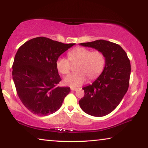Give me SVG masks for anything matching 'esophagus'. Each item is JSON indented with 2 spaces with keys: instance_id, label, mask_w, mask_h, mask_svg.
<instances>
[{
  "instance_id": "34e87169",
  "label": "esophagus",
  "mask_w": 148,
  "mask_h": 148,
  "mask_svg": "<svg viewBox=\"0 0 148 148\" xmlns=\"http://www.w3.org/2000/svg\"><path fill=\"white\" fill-rule=\"evenodd\" d=\"M71 90L72 91H77V88H74V87H71Z\"/></svg>"
}]
</instances>
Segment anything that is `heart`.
Returning a JSON list of instances; mask_svg holds the SVG:
<instances>
[{
    "label": "heart",
    "instance_id": "obj_1",
    "mask_svg": "<svg viewBox=\"0 0 148 148\" xmlns=\"http://www.w3.org/2000/svg\"><path fill=\"white\" fill-rule=\"evenodd\" d=\"M69 59L59 57L56 61L57 71L62 74L71 71L72 64L77 63V72L68 75L64 78V84L72 87L82 86L86 80V76L90 79L97 78L104 69L106 57L102 51H92L84 47H76L68 53Z\"/></svg>",
    "mask_w": 148,
    "mask_h": 148
}]
</instances>
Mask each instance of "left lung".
Masks as SVG:
<instances>
[{"label": "left lung", "mask_w": 148, "mask_h": 148, "mask_svg": "<svg viewBox=\"0 0 148 148\" xmlns=\"http://www.w3.org/2000/svg\"><path fill=\"white\" fill-rule=\"evenodd\" d=\"M102 51L106 57L103 72L91 85L83 88L79 104L84 112L95 117L108 115L118 106L129 86L131 63L124 49L116 43L99 40L81 43Z\"/></svg>", "instance_id": "8db88e82"}]
</instances>
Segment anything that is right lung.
I'll return each instance as SVG.
<instances>
[{
	"mask_svg": "<svg viewBox=\"0 0 148 148\" xmlns=\"http://www.w3.org/2000/svg\"><path fill=\"white\" fill-rule=\"evenodd\" d=\"M74 44L40 36L26 42L17 50L12 77L19 99L32 114L45 116L54 113L71 91L70 87L58 86L61 78L56 61Z\"/></svg>",
	"mask_w": 148,
	"mask_h": 148,
	"instance_id": "add662e5",
	"label": "right lung"
}]
</instances>
